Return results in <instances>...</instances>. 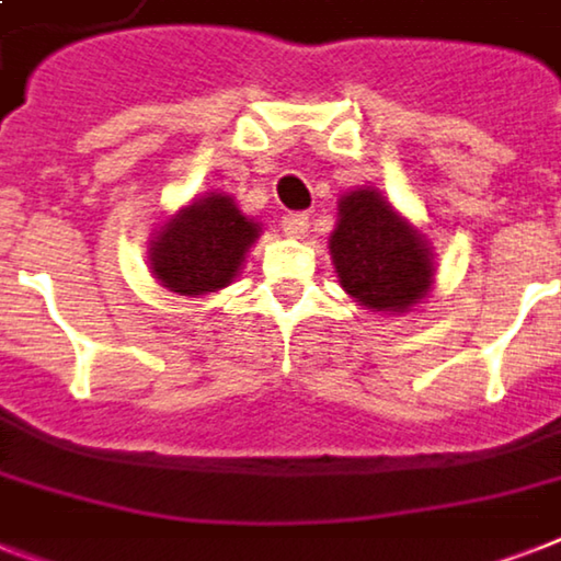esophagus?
<instances>
[{
  "label": "esophagus",
  "instance_id": "obj_1",
  "mask_svg": "<svg viewBox=\"0 0 561 561\" xmlns=\"http://www.w3.org/2000/svg\"><path fill=\"white\" fill-rule=\"evenodd\" d=\"M282 229H285V236L302 238L308 232V215L306 211H288V215L282 218Z\"/></svg>",
  "mask_w": 561,
  "mask_h": 561
}]
</instances>
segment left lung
Instances as JSON below:
<instances>
[{"label":"left lung","mask_w":561,"mask_h":561,"mask_svg":"<svg viewBox=\"0 0 561 561\" xmlns=\"http://www.w3.org/2000/svg\"><path fill=\"white\" fill-rule=\"evenodd\" d=\"M329 250L343 290L375 311H408L434 279L425 238L375 188L343 197Z\"/></svg>","instance_id":"left-lung-1"}]
</instances>
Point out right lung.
<instances>
[{
	"instance_id": "obj_1",
	"label": "right lung",
	"mask_w": 561,
	"mask_h": 561,
	"mask_svg": "<svg viewBox=\"0 0 561 561\" xmlns=\"http://www.w3.org/2000/svg\"><path fill=\"white\" fill-rule=\"evenodd\" d=\"M255 238L259 224L229 194H209L165 224L151 247V271L174 294H211L236 279Z\"/></svg>"
}]
</instances>
